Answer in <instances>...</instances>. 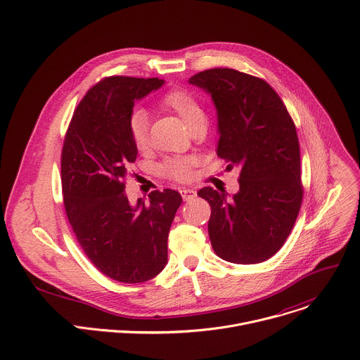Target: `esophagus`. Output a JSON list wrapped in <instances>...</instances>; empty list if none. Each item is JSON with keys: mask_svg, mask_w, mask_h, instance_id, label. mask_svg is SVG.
<instances>
[{"mask_svg": "<svg viewBox=\"0 0 360 360\" xmlns=\"http://www.w3.org/2000/svg\"><path fill=\"white\" fill-rule=\"evenodd\" d=\"M180 194H181V197H183L184 201H190V200H193V198L197 195L195 191L191 190V188H181V190H180Z\"/></svg>", "mask_w": 360, "mask_h": 360, "instance_id": "obj_1", "label": "esophagus"}]
</instances>
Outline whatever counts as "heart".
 I'll list each match as a JSON object with an SVG mask.
<instances>
[{
    "mask_svg": "<svg viewBox=\"0 0 360 360\" xmlns=\"http://www.w3.org/2000/svg\"><path fill=\"white\" fill-rule=\"evenodd\" d=\"M160 107L166 111L176 114L183 124L191 131L195 127L205 125V112L201 104L187 91L174 89L167 91L160 98ZM128 134L134 148L138 152H146L149 148V121L143 111H135L131 114L128 120ZM193 159L187 158H172L167 159L163 166L162 172L166 177L184 183L188 181L193 176Z\"/></svg>",
    "mask_w": 360,
    "mask_h": 360,
    "instance_id": "1",
    "label": "heart"
}]
</instances>
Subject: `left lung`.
<instances>
[{"instance_id": "1", "label": "left lung", "mask_w": 360, "mask_h": 360, "mask_svg": "<svg viewBox=\"0 0 360 360\" xmlns=\"http://www.w3.org/2000/svg\"><path fill=\"white\" fill-rule=\"evenodd\" d=\"M208 91L218 111L217 155L239 169V191L204 187L208 233L224 260L255 264L274 256L290 235L302 202L300 143L292 118L263 79L233 69H210L190 79Z\"/></svg>"}]
</instances>
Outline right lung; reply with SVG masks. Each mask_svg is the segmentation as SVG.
Here are the masks:
<instances>
[{
    "instance_id": "right-lung-1",
    "label": "right lung",
    "mask_w": 360,
    "mask_h": 360,
    "mask_svg": "<svg viewBox=\"0 0 360 360\" xmlns=\"http://www.w3.org/2000/svg\"><path fill=\"white\" fill-rule=\"evenodd\" d=\"M163 80L110 76L76 107L62 149V194L68 219L90 262L120 283H143L167 263V236L181 195L152 191L132 205L125 194L138 150L128 134L135 100Z\"/></svg>"
}]
</instances>
